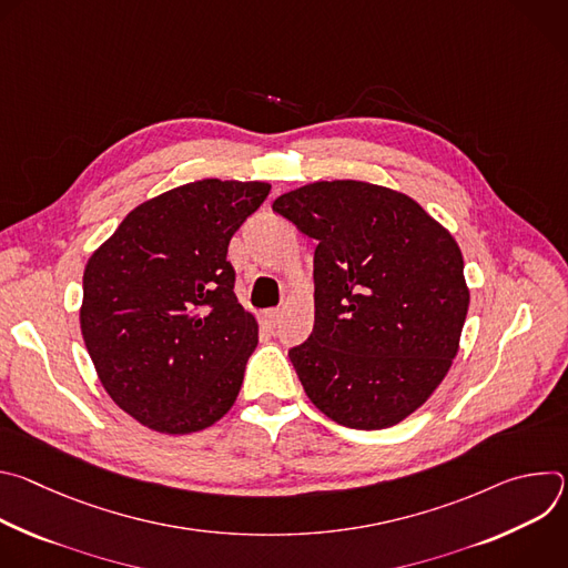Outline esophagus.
Masks as SVG:
<instances>
[{
    "instance_id": "1",
    "label": "esophagus",
    "mask_w": 568,
    "mask_h": 568,
    "mask_svg": "<svg viewBox=\"0 0 568 568\" xmlns=\"http://www.w3.org/2000/svg\"><path fill=\"white\" fill-rule=\"evenodd\" d=\"M281 310H265L263 314H261V323L265 328H270V331H274L278 323H281Z\"/></svg>"
}]
</instances>
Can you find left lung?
<instances>
[{"mask_svg": "<svg viewBox=\"0 0 568 568\" xmlns=\"http://www.w3.org/2000/svg\"><path fill=\"white\" fill-rule=\"evenodd\" d=\"M272 209L314 250V328L290 351L314 407L351 429L412 416L458 353L469 290L452 233L404 193L314 182Z\"/></svg>", "mask_w": 568, "mask_h": 568, "instance_id": "left-lung-1", "label": "left lung"}]
</instances>
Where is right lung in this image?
<instances>
[{
  "label": "right lung",
  "instance_id": "add662e5",
  "mask_svg": "<svg viewBox=\"0 0 568 568\" xmlns=\"http://www.w3.org/2000/svg\"><path fill=\"white\" fill-rule=\"evenodd\" d=\"M265 182L200 180L125 215L83 274L80 331L119 407L159 434L217 423L237 397L258 323L233 294L229 240Z\"/></svg>",
  "mask_w": 568,
  "mask_h": 568
}]
</instances>
